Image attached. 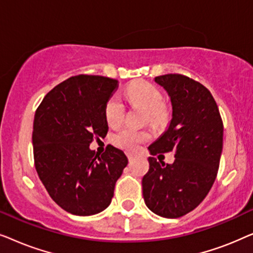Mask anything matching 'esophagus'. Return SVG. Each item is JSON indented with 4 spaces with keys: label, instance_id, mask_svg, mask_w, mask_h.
Instances as JSON below:
<instances>
[{
    "label": "esophagus",
    "instance_id": "1",
    "mask_svg": "<svg viewBox=\"0 0 253 253\" xmlns=\"http://www.w3.org/2000/svg\"><path fill=\"white\" fill-rule=\"evenodd\" d=\"M127 158H129L130 161H132V160H134V159L137 158V155L133 154V153H127Z\"/></svg>",
    "mask_w": 253,
    "mask_h": 253
}]
</instances>
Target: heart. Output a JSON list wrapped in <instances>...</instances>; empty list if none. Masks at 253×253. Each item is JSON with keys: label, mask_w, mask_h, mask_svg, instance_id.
Wrapping results in <instances>:
<instances>
[{"label": "heart", "mask_w": 253, "mask_h": 253, "mask_svg": "<svg viewBox=\"0 0 253 253\" xmlns=\"http://www.w3.org/2000/svg\"><path fill=\"white\" fill-rule=\"evenodd\" d=\"M126 98L132 105L139 107L148 114L152 122L157 121L161 115V94L153 85L148 83H138L130 86L126 91ZM124 106L119 96L114 95L106 103L105 119L109 126H119L123 120ZM148 139V134L144 131H138L131 127H124L114 136V143L124 150L134 151Z\"/></svg>", "instance_id": "obj_1"}]
</instances>
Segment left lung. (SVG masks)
Masks as SVG:
<instances>
[{
    "instance_id": "1",
    "label": "left lung",
    "mask_w": 253,
    "mask_h": 253,
    "mask_svg": "<svg viewBox=\"0 0 253 253\" xmlns=\"http://www.w3.org/2000/svg\"><path fill=\"white\" fill-rule=\"evenodd\" d=\"M154 82L167 92L171 119L167 130L148 146L150 169L143 196L152 212L167 219L195 210L215 181L223 145V124L213 95L186 76L169 74ZM174 149L175 161L165 164L153 155Z\"/></svg>"
}]
</instances>
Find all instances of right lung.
<instances>
[{
	"label": "right lung",
	"instance_id": "add662e5",
	"mask_svg": "<svg viewBox=\"0 0 253 253\" xmlns=\"http://www.w3.org/2000/svg\"><path fill=\"white\" fill-rule=\"evenodd\" d=\"M116 79L79 75L48 92L33 122V155L51 199L75 215H93L109 206L115 183L127 165L123 151L108 145L100 155L93 138L105 137L106 103Z\"/></svg>",
	"mask_w": 253,
	"mask_h": 253
}]
</instances>
